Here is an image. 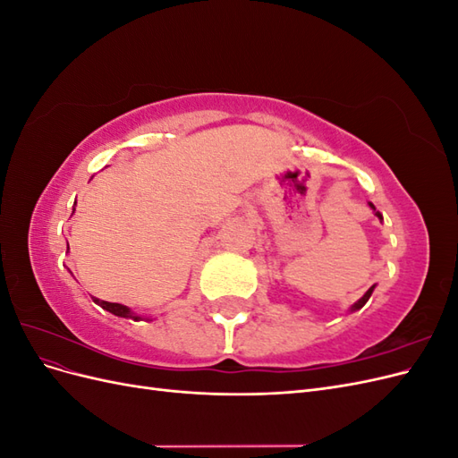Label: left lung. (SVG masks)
I'll return each mask as SVG.
<instances>
[{"instance_id":"obj_1","label":"left lung","mask_w":458,"mask_h":458,"mask_svg":"<svg viewBox=\"0 0 458 458\" xmlns=\"http://www.w3.org/2000/svg\"><path fill=\"white\" fill-rule=\"evenodd\" d=\"M369 206L372 208V212H374V216H377L380 221H382V214L380 212H377V208H374V204L372 202H369ZM374 286H377V284H372L369 290H367V293L363 294V298H359L355 303H353V306L350 308V313H353V311H357V310H361L363 306H365V303L369 301V298L372 296V293H374Z\"/></svg>"}]
</instances>
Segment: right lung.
<instances>
[{"instance_id":"right-lung-1","label":"right lung","mask_w":458,"mask_h":458,"mask_svg":"<svg viewBox=\"0 0 458 458\" xmlns=\"http://www.w3.org/2000/svg\"><path fill=\"white\" fill-rule=\"evenodd\" d=\"M93 301L97 303V306H101L103 310L110 311L116 317H123V318H133V321H141V315H137L135 311H131L128 306H122V303H113V301H105V300H99V298H93ZM147 321H152V318L147 317Z\"/></svg>"}]
</instances>
